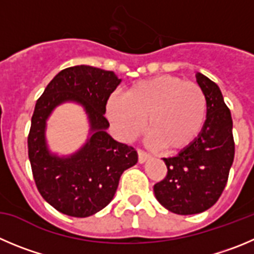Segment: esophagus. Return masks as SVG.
Instances as JSON below:
<instances>
[{
    "instance_id": "obj_1",
    "label": "esophagus",
    "mask_w": 254,
    "mask_h": 254,
    "mask_svg": "<svg viewBox=\"0 0 254 254\" xmlns=\"http://www.w3.org/2000/svg\"><path fill=\"white\" fill-rule=\"evenodd\" d=\"M138 156H139V163H145L146 160L150 158V154L144 151L143 149H138Z\"/></svg>"
}]
</instances>
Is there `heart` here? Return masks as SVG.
<instances>
[{
	"mask_svg": "<svg viewBox=\"0 0 254 254\" xmlns=\"http://www.w3.org/2000/svg\"><path fill=\"white\" fill-rule=\"evenodd\" d=\"M207 98L195 82L173 75L141 80L127 87L124 98L111 96L106 114L123 139H131L146 129L151 144L168 151L190 145L204 127Z\"/></svg>",
	"mask_w": 254,
	"mask_h": 254,
	"instance_id": "heart-1",
	"label": "heart"
}]
</instances>
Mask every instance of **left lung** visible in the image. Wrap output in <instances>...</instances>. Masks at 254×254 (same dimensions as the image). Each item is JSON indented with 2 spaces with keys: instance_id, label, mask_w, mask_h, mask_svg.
Masks as SVG:
<instances>
[{
  "instance_id": "1",
  "label": "left lung",
  "mask_w": 254,
  "mask_h": 254,
  "mask_svg": "<svg viewBox=\"0 0 254 254\" xmlns=\"http://www.w3.org/2000/svg\"><path fill=\"white\" fill-rule=\"evenodd\" d=\"M207 98V119L198 138L172 158H164L168 173L154 186L158 202L177 214L202 213L217 203L226 188L234 159L231 110L215 82L196 72Z\"/></svg>"
}]
</instances>
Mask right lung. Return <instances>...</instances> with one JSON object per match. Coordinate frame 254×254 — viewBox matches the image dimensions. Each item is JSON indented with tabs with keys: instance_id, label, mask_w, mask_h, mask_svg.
Returning <instances> with one entry per match:
<instances>
[{
	"instance_id": "add662e5",
	"label": "right lung",
	"mask_w": 254,
	"mask_h": 254,
	"mask_svg": "<svg viewBox=\"0 0 254 254\" xmlns=\"http://www.w3.org/2000/svg\"><path fill=\"white\" fill-rule=\"evenodd\" d=\"M120 82L113 71L72 66L60 71L37 100L27 138L31 169L42 198L64 214L85 218L105 208L113 200L124 170L138 162L132 146L114 140L106 132V103ZM66 101L84 106L90 138L76 153L58 157L47 148L46 120Z\"/></svg>"
}]
</instances>
